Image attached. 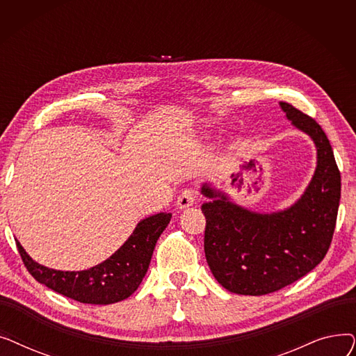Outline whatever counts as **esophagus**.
Masks as SVG:
<instances>
[{
	"instance_id": "esophagus-1",
	"label": "esophagus",
	"mask_w": 356,
	"mask_h": 356,
	"mask_svg": "<svg viewBox=\"0 0 356 356\" xmlns=\"http://www.w3.org/2000/svg\"><path fill=\"white\" fill-rule=\"evenodd\" d=\"M193 203H195V195H193L192 191L181 192V195L177 197V202H176L177 209H180V211L191 208Z\"/></svg>"
}]
</instances>
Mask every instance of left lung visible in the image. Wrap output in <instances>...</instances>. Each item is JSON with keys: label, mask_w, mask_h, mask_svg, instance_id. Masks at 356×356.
Returning <instances> with one entry per match:
<instances>
[{"label": "left lung", "mask_w": 356, "mask_h": 356, "mask_svg": "<svg viewBox=\"0 0 356 356\" xmlns=\"http://www.w3.org/2000/svg\"><path fill=\"white\" fill-rule=\"evenodd\" d=\"M286 118L310 137L316 168L303 195L290 207L255 212L241 207L211 181L202 184L208 199L204 257L218 283L235 294L263 296L297 282L325 258L341 200V173L322 127L287 102Z\"/></svg>", "instance_id": "8db88e82"}]
</instances>
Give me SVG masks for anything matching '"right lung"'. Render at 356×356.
Here are the masks:
<instances>
[{
    "mask_svg": "<svg viewBox=\"0 0 356 356\" xmlns=\"http://www.w3.org/2000/svg\"><path fill=\"white\" fill-rule=\"evenodd\" d=\"M172 213L160 212L141 219L124 244L101 264L82 271L44 267L26 252L15 239L29 273L46 287L86 305H112L125 300L141 284L157 239L167 228Z\"/></svg>",
    "mask_w": 356,
    "mask_h": 356,
    "instance_id": "right-lung-1",
    "label": "right lung"
}]
</instances>
